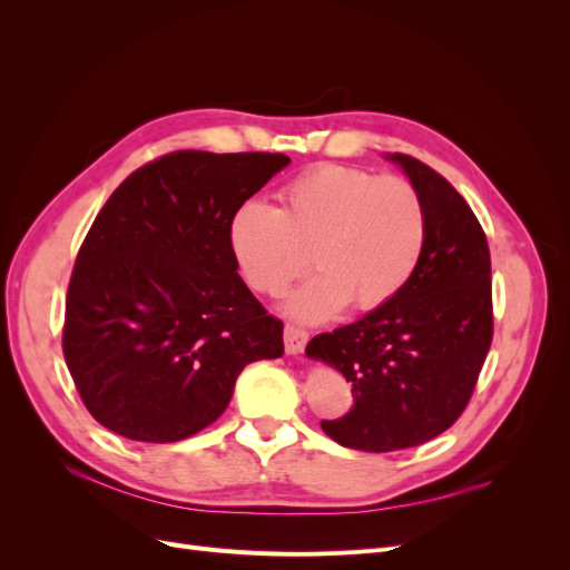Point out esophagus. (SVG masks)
I'll list each match as a JSON object with an SVG mask.
<instances>
[{"mask_svg":"<svg viewBox=\"0 0 570 570\" xmlns=\"http://www.w3.org/2000/svg\"><path fill=\"white\" fill-rule=\"evenodd\" d=\"M285 352L287 354H299L304 352L306 342H308V333L304 331V327H297V325H285Z\"/></svg>","mask_w":570,"mask_h":570,"instance_id":"1","label":"esophagus"}]
</instances>
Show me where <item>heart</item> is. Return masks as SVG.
<instances>
[{"mask_svg":"<svg viewBox=\"0 0 570 570\" xmlns=\"http://www.w3.org/2000/svg\"><path fill=\"white\" fill-rule=\"evenodd\" d=\"M428 239V212L416 185L364 168L321 164L281 189V206L243 202L228 223V249L243 281L278 297L312 264L287 312L323 321L350 302L373 312L406 287Z\"/></svg>","mask_w":570,"mask_h":570,"instance_id":"heart-1","label":"heart"}]
</instances>
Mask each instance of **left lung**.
<instances>
[{"instance_id": "8db88e82", "label": "left lung", "mask_w": 570, "mask_h": 570, "mask_svg": "<svg viewBox=\"0 0 570 570\" xmlns=\"http://www.w3.org/2000/svg\"><path fill=\"white\" fill-rule=\"evenodd\" d=\"M390 159L425 202L421 264L394 299L306 344L352 383V409L323 433L361 452L419 446L454 425L492 344L490 247L475 214L438 170L409 154Z\"/></svg>"}]
</instances>
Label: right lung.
I'll use <instances>...</instances> for the list:
<instances>
[{"label": "right lung", "instance_id": "right-lung-1", "mask_svg": "<svg viewBox=\"0 0 570 570\" xmlns=\"http://www.w3.org/2000/svg\"><path fill=\"white\" fill-rule=\"evenodd\" d=\"M289 159L183 149L137 168L85 235L63 358L82 404L137 442H178L226 411L252 361L283 356L228 249V223Z\"/></svg>", "mask_w": 570, "mask_h": 570}]
</instances>
